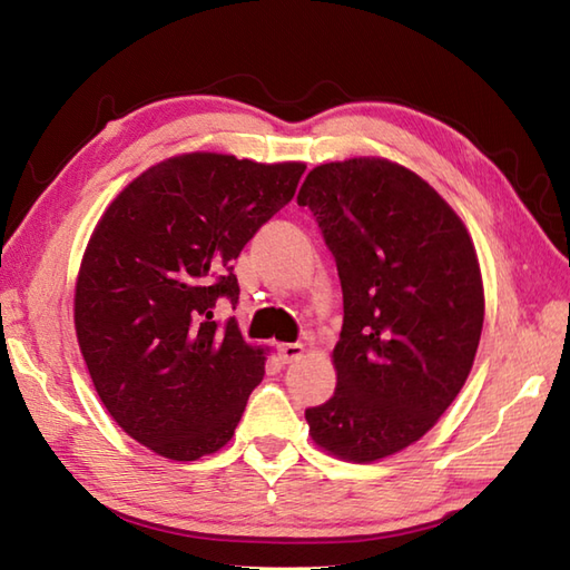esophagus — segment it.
<instances>
[{"label":"esophagus","mask_w":570,"mask_h":570,"mask_svg":"<svg viewBox=\"0 0 570 570\" xmlns=\"http://www.w3.org/2000/svg\"><path fill=\"white\" fill-rule=\"evenodd\" d=\"M302 352H305V350H302V344H277V356H281V362L283 364H293V362H297V358L302 356Z\"/></svg>","instance_id":"34e87169"}]
</instances>
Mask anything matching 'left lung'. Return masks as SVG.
<instances>
[{"mask_svg": "<svg viewBox=\"0 0 570 570\" xmlns=\"http://www.w3.org/2000/svg\"><path fill=\"white\" fill-rule=\"evenodd\" d=\"M334 255L344 324L334 396L307 409L332 455L374 462L421 440L455 401L478 354L484 293L460 216L389 159L330 161L297 194Z\"/></svg>", "mask_w": 570, "mask_h": 570, "instance_id": "left-lung-1", "label": "left lung"}]
</instances>
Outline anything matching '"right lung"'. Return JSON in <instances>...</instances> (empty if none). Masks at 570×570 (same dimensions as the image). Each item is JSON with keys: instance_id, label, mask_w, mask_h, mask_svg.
Returning a JSON list of instances; mask_svg holds the SVG:
<instances>
[{"instance_id": "obj_1", "label": "right lung", "mask_w": 570, "mask_h": 570, "mask_svg": "<svg viewBox=\"0 0 570 570\" xmlns=\"http://www.w3.org/2000/svg\"><path fill=\"white\" fill-rule=\"evenodd\" d=\"M302 161L258 165L191 153L118 194L80 263L76 334L92 386L122 431L169 460L224 448L265 352L216 302H238L234 261L295 196Z\"/></svg>"}]
</instances>
